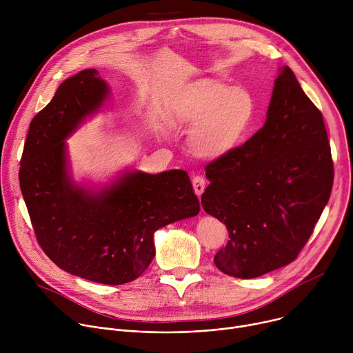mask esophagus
Listing matches in <instances>:
<instances>
[{"mask_svg": "<svg viewBox=\"0 0 353 353\" xmlns=\"http://www.w3.org/2000/svg\"><path fill=\"white\" fill-rule=\"evenodd\" d=\"M205 184H207V181H205V179L203 176L192 177V187H194V191H195L196 195H201V194L204 192Z\"/></svg>", "mask_w": 353, "mask_h": 353, "instance_id": "34e87169", "label": "esophagus"}]
</instances>
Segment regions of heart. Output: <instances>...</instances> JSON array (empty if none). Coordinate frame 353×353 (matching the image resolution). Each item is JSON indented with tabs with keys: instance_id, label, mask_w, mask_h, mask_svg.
<instances>
[{
	"instance_id": "heart-1",
	"label": "heart",
	"mask_w": 353,
	"mask_h": 353,
	"mask_svg": "<svg viewBox=\"0 0 353 353\" xmlns=\"http://www.w3.org/2000/svg\"><path fill=\"white\" fill-rule=\"evenodd\" d=\"M172 114L176 125L192 128V152L216 159L232 152L245 137L256 116V99L245 88L203 78L179 93Z\"/></svg>"
}]
</instances>
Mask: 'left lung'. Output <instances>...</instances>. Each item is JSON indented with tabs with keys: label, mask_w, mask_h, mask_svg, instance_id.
Wrapping results in <instances>:
<instances>
[{
	"label": "left lung",
	"mask_w": 353,
	"mask_h": 353,
	"mask_svg": "<svg viewBox=\"0 0 353 353\" xmlns=\"http://www.w3.org/2000/svg\"><path fill=\"white\" fill-rule=\"evenodd\" d=\"M205 176L201 204L229 232L214 259L218 270L251 279L299 256L330 199L334 163L323 114L288 65L263 128L207 165Z\"/></svg>",
	"instance_id": "1"
}]
</instances>
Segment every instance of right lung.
Instances as JSON below:
<instances>
[{"label": "right lung", "mask_w": 353, "mask_h": 353, "mask_svg": "<svg viewBox=\"0 0 353 353\" xmlns=\"http://www.w3.org/2000/svg\"><path fill=\"white\" fill-rule=\"evenodd\" d=\"M110 89L93 68L65 79L29 127L19 183L36 239L61 270L123 285L155 257L158 229L195 216L199 201L187 172L128 170L102 190L74 183L65 139L96 113Z\"/></svg>", "instance_id": "1"}]
</instances>
